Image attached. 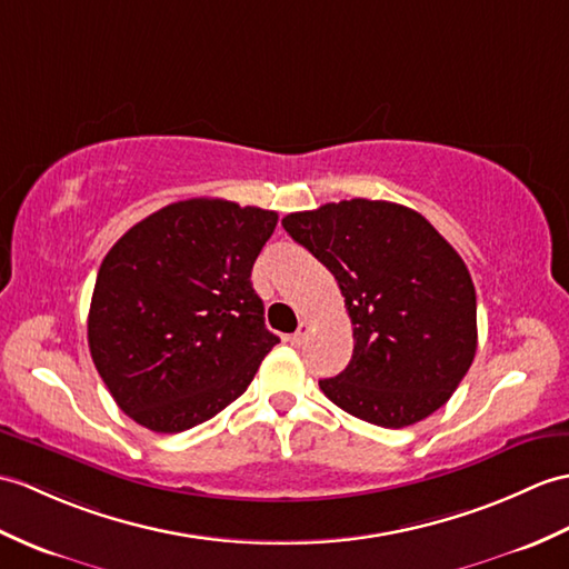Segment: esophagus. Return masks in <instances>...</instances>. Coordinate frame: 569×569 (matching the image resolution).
Returning a JSON list of instances; mask_svg holds the SVG:
<instances>
[{
  "label": "esophagus",
  "instance_id": "esophagus-1",
  "mask_svg": "<svg viewBox=\"0 0 569 569\" xmlns=\"http://www.w3.org/2000/svg\"><path fill=\"white\" fill-rule=\"evenodd\" d=\"M308 332H310V325H308V322H302V325L298 327V332H296V335H290V345H293V347H300L302 341L308 339Z\"/></svg>",
  "mask_w": 569,
  "mask_h": 569
}]
</instances>
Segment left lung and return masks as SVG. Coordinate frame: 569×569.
Listing matches in <instances>:
<instances>
[{
    "mask_svg": "<svg viewBox=\"0 0 569 569\" xmlns=\"http://www.w3.org/2000/svg\"><path fill=\"white\" fill-rule=\"evenodd\" d=\"M281 224L335 273L353 325L349 366L320 380L327 398L386 429L443 407L478 349L475 286L456 249L417 210L368 198Z\"/></svg>",
    "mask_w": 569,
    "mask_h": 569,
    "instance_id": "left-lung-1",
    "label": "left lung"
}]
</instances>
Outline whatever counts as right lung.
<instances>
[{
	"label": "right lung",
	"mask_w": 569,
	"mask_h": 569,
	"mask_svg": "<svg viewBox=\"0 0 569 569\" xmlns=\"http://www.w3.org/2000/svg\"><path fill=\"white\" fill-rule=\"evenodd\" d=\"M276 222L273 210L189 198L133 224L103 257L89 351L140 427L179 433L216 417L279 345L249 281Z\"/></svg>",
	"instance_id": "1"
}]
</instances>
